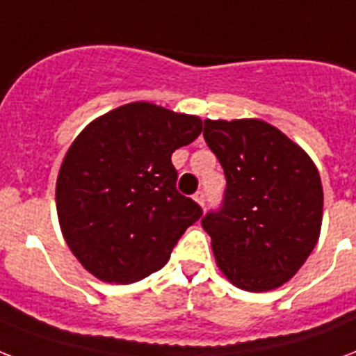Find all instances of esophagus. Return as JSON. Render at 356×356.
<instances>
[{
    "label": "esophagus",
    "mask_w": 356,
    "mask_h": 356,
    "mask_svg": "<svg viewBox=\"0 0 356 356\" xmlns=\"http://www.w3.org/2000/svg\"><path fill=\"white\" fill-rule=\"evenodd\" d=\"M193 199H195V201H197V203L201 204V207H204V201H207V195H204L203 190H199V192L193 193Z\"/></svg>",
    "instance_id": "34e87169"
}]
</instances>
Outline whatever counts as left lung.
Returning <instances> with one entry per match:
<instances>
[{
	"instance_id": "obj_1",
	"label": "left lung",
	"mask_w": 356,
	"mask_h": 356,
	"mask_svg": "<svg viewBox=\"0 0 356 356\" xmlns=\"http://www.w3.org/2000/svg\"><path fill=\"white\" fill-rule=\"evenodd\" d=\"M203 137L227 177L221 207L201 219L216 261L236 287L273 291L298 273L318 241V170L291 138L256 118L204 120Z\"/></svg>"
}]
</instances>
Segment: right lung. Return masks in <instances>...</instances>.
<instances>
[{"label":"right lung","mask_w":356,"mask_h":356,"mask_svg":"<svg viewBox=\"0 0 356 356\" xmlns=\"http://www.w3.org/2000/svg\"><path fill=\"white\" fill-rule=\"evenodd\" d=\"M203 131L199 117L131 102L76 137L56 181V210L71 252L108 283L163 268L203 208L177 190L172 153Z\"/></svg>","instance_id":"add662e5"}]
</instances>
